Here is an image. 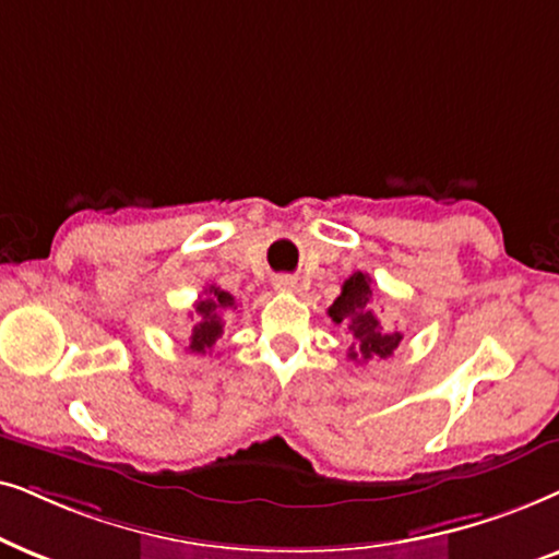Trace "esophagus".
<instances>
[{"label":"esophagus","instance_id":"esophagus-1","mask_svg":"<svg viewBox=\"0 0 559 559\" xmlns=\"http://www.w3.org/2000/svg\"><path fill=\"white\" fill-rule=\"evenodd\" d=\"M273 286L278 288V292H294V288H296V278H294V275H275Z\"/></svg>","mask_w":559,"mask_h":559}]
</instances>
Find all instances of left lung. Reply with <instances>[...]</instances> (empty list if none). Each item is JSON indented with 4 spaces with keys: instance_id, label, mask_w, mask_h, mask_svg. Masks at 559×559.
Listing matches in <instances>:
<instances>
[{
    "instance_id": "8db88e82",
    "label": "left lung",
    "mask_w": 559,
    "mask_h": 559,
    "mask_svg": "<svg viewBox=\"0 0 559 559\" xmlns=\"http://www.w3.org/2000/svg\"><path fill=\"white\" fill-rule=\"evenodd\" d=\"M326 314L332 317L334 324H345L353 334V345L347 349V357L353 362L383 360L391 357L404 334L399 330H389L376 317V299L370 288L368 273H353L342 284V294L334 299Z\"/></svg>"
}]
</instances>
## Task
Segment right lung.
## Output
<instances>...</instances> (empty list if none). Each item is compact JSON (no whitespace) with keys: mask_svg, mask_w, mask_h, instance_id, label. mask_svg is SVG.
Here are the masks:
<instances>
[{"mask_svg":"<svg viewBox=\"0 0 559 559\" xmlns=\"http://www.w3.org/2000/svg\"><path fill=\"white\" fill-rule=\"evenodd\" d=\"M229 309H237V301L233 294L222 292L219 286L204 288V294L199 296L197 304H193L191 319L197 324H193L191 330V342H189L191 353L204 355L206 349L214 347V342L222 337V332H225V322H222V317H225V311Z\"/></svg>","mask_w":559,"mask_h":559,"instance_id":"1","label":"right lung"}]
</instances>
